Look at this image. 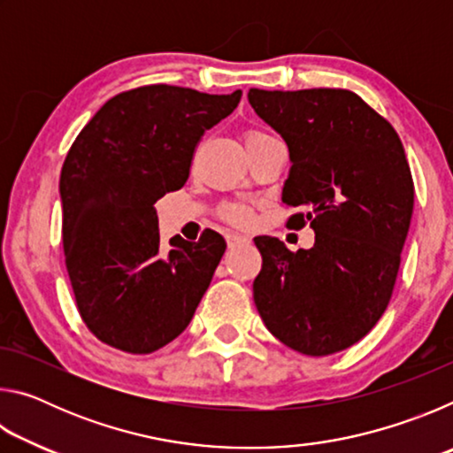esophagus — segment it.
<instances>
[{
    "instance_id": "34e87169",
    "label": "esophagus",
    "mask_w": 453,
    "mask_h": 453,
    "mask_svg": "<svg viewBox=\"0 0 453 453\" xmlns=\"http://www.w3.org/2000/svg\"><path fill=\"white\" fill-rule=\"evenodd\" d=\"M226 240H227L229 248H234V245H242V243H250L248 235H242V234H235V232H227Z\"/></svg>"
}]
</instances>
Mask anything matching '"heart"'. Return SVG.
I'll return each mask as SVG.
<instances>
[{
	"label": "heart",
	"instance_id": "1",
	"mask_svg": "<svg viewBox=\"0 0 453 453\" xmlns=\"http://www.w3.org/2000/svg\"><path fill=\"white\" fill-rule=\"evenodd\" d=\"M264 132H257V129H250V132H245V145L259 140V137H264ZM221 218L227 219L229 224H235V226H245L251 221V208L245 203H224L221 205Z\"/></svg>",
	"mask_w": 453,
	"mask_h": 453
}]
</instances>
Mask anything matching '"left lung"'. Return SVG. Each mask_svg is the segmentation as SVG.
Instances as JSON below:
<instances>
[{
    "instance_id": "obj_1",
    "label": "left lung",
    "mask_w": 453,
    "mask_h": 453,
    "mask_svg": "<svg viewBox=\"0 0 453 453\" xmlns=\"http://www.w3.org/2000/svg\"><path fill=\"white\" fill-rule=\"evenodd\" d=\"M256 113L289 150L288 226L310 250L256 237L254 302L265 327L303 356L342 351L370 332L395 286L413 211V180L395 129L348 89H250Z\"/></svg>"
}]
</instances>
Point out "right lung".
<instances>
[{
  "label": "right lung",
  "mask_w": 453,
  "mask_h": 453,
  "mask_svg": "<svg viewBox=\"0 0 453 453\" xmlns=\"http://www.w3.org/2000/svg\"><path fill=\"white\" fill-rule=\"evenodd\" d=\"M242 99L165 86L113 96L72 143L61 167L64 254L83 324L99 342L151 354L194 318L226 251L218 232L175 235L159 250L153 203L189 178L205 129Z\"/></svg>",
  "instance_id": "obj_1"
}]
</instances>
